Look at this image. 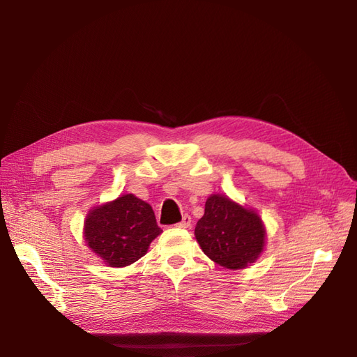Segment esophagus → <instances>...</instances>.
I'll list each match as a JSON object with an SVG mask.
<instances>
[{
	"label": "esophagus",
	"mask_w": 357,
	"mask_h": 357,
	"mask_svg": "<svg viewBox=\"0 0 357 357\" xmlns=\"http://www.w3.org/2000/svg\"><path fill=\"white\" fill-rule=\"evenodd\" d=\"M190 225H192V220H190V215H188V214L183 215L181 222L177 223V226H180V228H190Z\"/></svg>",
	"instance_id": "esophagus-1"
}]
</instances>
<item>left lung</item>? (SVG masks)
Returning <instances> with one entry per match:
<instances>
[{
    "instance_id": "obj_1",
    "label": "left lung",
    "mask_w": 357,
    "mask_h": 357,
    "mask_svg": "<svg viewBox=\"0 0 357 357\" xmlns=\"http://www.w3.org/2000/svg\"><path fill=\"white\" fill-rule=\"evenodd\" d=\"M195 236L211 261L228 269H241L264 252L265 226L253 210L226 195H211L197 223Z\"/></svg>"
}]
</instances>
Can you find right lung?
I'll use <instances>...</instances> for the list:
<instances>
[{"instance_id":"add662e5","label":"right lung","mask_w":357,"mask_h":357,"mask_svg":"<svg viewBox=\"0 0 357 357\" xmlns=\"http://www.w3.org/2000/svg\"><path fill=\"white\" fill-rule=\"evenodd\" d=\"M162 229L152 207L132 193L95 207L86 215L84 241L109 266H128L147 253Z\"/></svg>"}]
</instances>
